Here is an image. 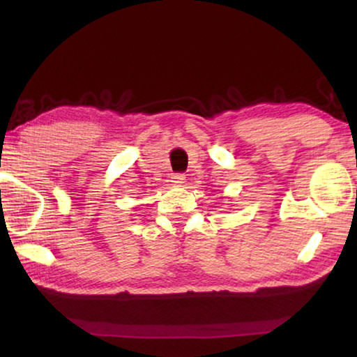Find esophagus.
<instances>
[{"label":"esophagus","instance_id":"1","mask_svg":"<svg viewBox=\"0 0 357 357\" xmlns=\"http://www.w3.org/2000/svg\"><path fill=\"white\" fill-rule=\"evenodd\" d=\"M172 183L176 184V185L184 184L185 183V176H184L183 173H174V174H172Z\"/></svg>","mask_w":357,"mask_h":357}]
</instances>
